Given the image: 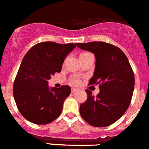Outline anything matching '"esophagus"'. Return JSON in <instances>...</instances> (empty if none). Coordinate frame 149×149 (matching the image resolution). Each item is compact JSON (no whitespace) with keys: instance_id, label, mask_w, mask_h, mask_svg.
<instances>
[{"instance_id":"1","label":"esophagus","mask_w":149,"mask_h":149,"mask_svg":"<svg viewBox=\"0 0 149 149\" xmlns=\"http://www.w3.org/2000/svg\"><path fill=\"white\" fill-rule=\"evenodd\" d=\"M77 91H78V89L76 88H72V93H75V92H77Z\"/></svg>"}]
</instances>
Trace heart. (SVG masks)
<instances>
[{"instance_id":"b5f03b06","label":"heart","mask_w":149,"mask_h":149,"mask_svg":"<svg viewBox=\"0 0 149 149\" xmlns=\"http://www.w3.org/2000/svg\"><path fill=\"white\" fill-rule=\"evenodd\" d=\"M88 54H91L90 52H83L81 53V54L80 55V56H86V55H88ZM71 81H72V83H73V84H78L79 83V80L77 78V77H73V78H72V80H71Z\"/></svg>"}]
</instances>
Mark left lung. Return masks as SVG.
Here are the masks:
<instances>
[{"label":"left lung","mask_w":149,"mask_h":149,"mask_svg":"<svg viewBox=\"0 0 149 149\" xmlns=\"http://www.w3.org/2000/svg\"><path fill=\"white\" fill-rule=\"evenodd\" d=\"M78 47L93 52L96 57L93 76L88 85H99L100 93L92 94L80 106L82 118L96 127L110 126L125 113L132 98L134 72L124 52L118 47L104 42L77 43Z\"/></svg>","instance_id":"8db88e82"}]
</instances>
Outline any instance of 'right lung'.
Returning a JSON list of instances; mask_svg holds the SVG:
<instances>
[{
	"label": "right lung",
	"instance_id": "1",
	"mask_svg": "<svg viewBox=\"0 0 149 149\" xmlns=\"http://www.w3.org/2000/svg\"><path fill=\"white\" fill-rule=\"evenodd\" d=\"M76 45L44 42L35 45L22 59L14 81V98L19 113L36 124H47L61 115L69 86L49 89L47 80L61 72L66 56Z\"/></svg>",
	"mask_w": 149,
	"mask_h": 149
}]
</instances>
